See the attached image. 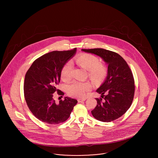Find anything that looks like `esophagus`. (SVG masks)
<instances>
[{
  "mask_svg": "<svg viewBox=\"0 0 158 158\" xmlns=\"http://www.w3.org/2000/svg\"><path fill=\"white\" fill-rule=\"evenodd\" d=\"M86 100V98H78V102H82L83 101H85Z\"/></svg>",
  "mask_w": 158,
  "mask_h": 158,
  "instance_id": "34e87169",
  "label": "esophagus"
}]
</instances>
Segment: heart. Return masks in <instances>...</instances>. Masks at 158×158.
Here are the masks:
<instances>
[{"instance_id": "obj_1", "label": "heart", "mask_w": 158, "mask_h": 158, "mask_svg": "<svg viewBox=\"0 0 158 158\" xmlns=\"http://www.w3.org/2000/svg\"><path fill=\"white\" fill-rule=\"evenodd\" d=\"M76 63L88 71L90 80L94 82L103 80L107 76L108 68L103 63L100 62L98 58L90 53H82L75 59ZM72 64L66 63L61 70V78L63 81H68L72 78ZM91 88L89 82H81L74 81L67 86L68 95L74 97H83L86 92Z\"/></svg>"}]
</instances>
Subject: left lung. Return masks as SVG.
I'll return each instance as SVG.
<instances>
[{
	"mask_svg": "<svg viewBox=\"0 0 158 158\" xmlns=\"http://www.w3.org/2000/svg\"><path fill=\"white\" fill-rule=\"evenodd\" d=\"M81 50L100 56L108 64L107 77L96 90L102 98H95L97 105L91 111L92 115L103 122L117 119L127 111L133 100L135 86L130 68L114 52L98 48Z\"/></svg>",
	"mask_w": 158,
	"mask_h": 158,
	"instance_id": "8db88e82",
	"label": "left lung"
}]
</instances>
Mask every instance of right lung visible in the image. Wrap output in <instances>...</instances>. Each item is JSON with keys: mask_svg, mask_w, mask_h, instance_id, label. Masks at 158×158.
I'll return each mask as SVG.
<instances>
[{"mask_svg": "<svg viewBox=\"0 0 158 158\" xmlns=\"http://www.w3.org/2000/svg\"><path fill=\"white\" fill-rule=\"evenodd\" d=\"M77 48L67 51H53L37 58L27 70L23 92L27 105L40 120L50 125L65 122L77 100L68 97L56 103L53 93L64 92L56 88L60 81L61 70L75 54Z\"/></svg>", "mask_w": 158, "mask_h": 158, "instance_id": "obj_1", "label": "right lung"}]
</instances>
